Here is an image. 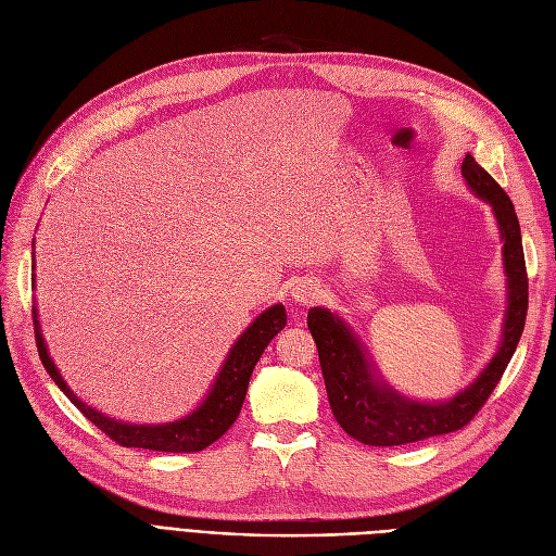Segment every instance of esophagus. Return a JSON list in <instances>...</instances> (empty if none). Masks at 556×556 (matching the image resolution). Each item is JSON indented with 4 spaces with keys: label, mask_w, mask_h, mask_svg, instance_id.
Listing matches in <instances>:
<instances>
[{
    "label": "esophagus",
    "mask_w": 556,
    "mask_h": 556,
    "mask_svg": "<svg viewBox=\"0 0 556 556\" xmlns=\"http://www.w3.org/2000/svg\"><path fill=\"white\" fill-rule=\"evenodd\" d=\"M290 296L299 305H309L321 296V290H319V285L315 280H299V282H294Z\"/></svg>",
    "instance_id": "esophagus-1"
}]
</instances>
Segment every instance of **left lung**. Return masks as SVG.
Here are the masks:
<instances>
[{
    "label": "left lung",
    "instance_id": "8db88e82",
    "mask_svg": "<svg viewBox=\"0 0 556 556\" xmlns=\"http://www.w3.org/2000/svg\"><path fill=\"white\" fill-rule=\"evenodd\" d=\"M460 173L465 185L491 205L500 239L502 264L506 276V313L502 338L495 355L477 379L445 402H417L394 390L376 369L365 344L355 330L328 307H313L307 313V328L313 332L330 410L338 425L358 442L371 447L408 445L425 438L463 429L479 413L500 383L502 374L514 358L527 317V271L520 224L506 191L488 175L468 152Z\"/></svg>",
    "mask_w": 556,
    "mask_h": 556
}]
</instances>
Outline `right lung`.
Wrapping results in <instances>:
<instances>
[{"label": "right lung", "instance_id": "right-lung-1", "mask_svg": "<svg viewBox=\"0 0 556 556\" xmlns=\"http://www.w3.org/2000/svg\"><path fill=\"white\" fill-rule=\"evenodd\" d=\"M285 324H287V315H285L282 303L266 307L262 315H257L253 324L243 330L237 338V342L230 346L212 388L203 396V402L198 404L189 415L166 421V425H129V421L109 417L96 410L93 406L84 404L81 399L68 388V383L63 381L59 367L54 365V361L48 353V344H46V338H42L40 321H38V307L34 305V332H36L38 355L42 361V367L48 369L50 379L61 388V392L68 396L71 402L88 419H91L100 431H104L111 440H116L118 445L141 447L152 452H175V454L201 452L210 447L212 442H216L235 425L243 399H247L251 374L260 361V355L264 353L266 344H269L285 328Z\"/></svg>", "mask_w": 556, "mask_h": 556}]
</instances>
